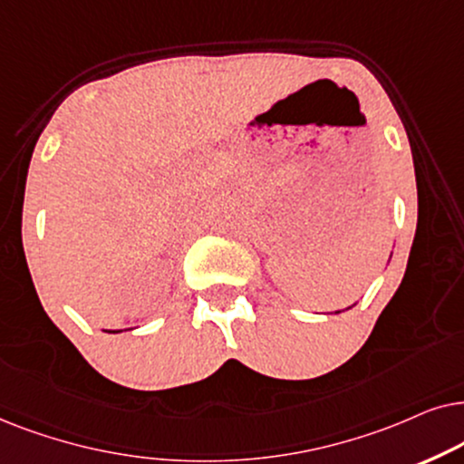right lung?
<instances>
[{
	"instance_id": "right-lung-1",
	"label": "right lung",
	"mask_w": 464,
	"mask_h": 464,
	"mask_svg": "<svg viewBox=\"0 0 464 464\" xmlns=\"http://www.w3.org/2000/svg\"><path fill=\"white\" fill-rule=\"evenodd\" d=\"M110 333H114V331H110Z\"/></svg>"
}]
</instances>
